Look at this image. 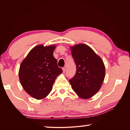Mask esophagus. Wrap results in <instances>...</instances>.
Wrapping results in <instances>:
<instances>
[{"mask_svg":"<svg viewBox=\"0 0 130 130\" xmlns=\"http://www.w3.org/2000/svg\"><path fill=\"white\" fill-rule=\"evenodd\" d=\"M62 70H63V73H64L66 72V68L65 67H63L62 68Z\"/></svg>","mask_w":130,"mask_h":130,"instance_id":"34e87169","label":"esophagus"}]
</instances>
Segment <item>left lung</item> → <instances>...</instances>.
Returning <instances> with one entry per match:
<instances>
[{
	"label": "left lung",
	"mask_w": 130,
	"mask_h": 130,
	"mask_svg": "<svg viewBox=\"0 0 130 130\" xmlns=\"http://www.w3.org/2000/svg\"><path fill=\"white\" fill-rule=\"evenodd\" d=\"M76 66L75 75L69 82L77 95L87 99L97 93L105 76L103 61L88 45L78 44L70 46Z\"/></svg>",
	"instance_id": "8db88e82"
}]
</instances>
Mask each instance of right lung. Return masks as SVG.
<instances>
[{
	"label": "right lung",
	"instance_id": "1",
	"mask_svg": "<svg viewBox=\"0 0 130 130\" xmlns=\"http://www.w3.org/2000/svg\"><path fill=\"white\" fill-rule=\"evenodd\" d=\"M55 48V45L35 46L21 64V84L25 91L36 99H43L48 96L57 76L62 73L53 55Z\"/></svg>",
	"mask_w": 130,
	"mask_h": 130
}]
</instances>
